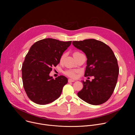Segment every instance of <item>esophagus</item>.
<instances>
[{"label":"esophagus","instance_id":"1","mask_svg":"<svg viewBox=\"0 0 135 135\" xmlns=\"http://www.w3.org/2000/svg\"><path fill=\"white\" fill-rule=\"evenodd\" d=\"M75 82V80H71V79H69L68 80V82L69 83H70V82Z\"/></svg>","mask_w":135,"mask_h":135}]
</instances>
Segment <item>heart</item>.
<instances>
[{"instance_id":"1","label":"heart","mask_w":135,"mask_h":135,"mask_svg":"<svg viewBox=\"0 0 135 135\" xmlns=\"http://www.w3.org/2000/svg\"><path fill=\"white\" fill-rule=\"evenodd\" d=\"M79 53V52H76L74 53ZM65 55V54H63L61 56V60H62L63 59ZM76 71H75V70H68V71L65 72V74L67 75V76L70 77V78H76Z\"/></svg>"}]
</instances>
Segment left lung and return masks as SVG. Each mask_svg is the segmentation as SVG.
I'll return each mask as SVG.
<instances>
[{
	"instance_id": "8db88e82",
	"label": "left lung",
	"mask_w": 135,
	"mask_h": 135,
	"mask_svg": "<svg viewBox=\"0 0 135 135\" xmlns=\"http://www.w3.org/2000/svg\"><path fill=\"white\" fill-rule=\"evenodd\" d=\"M87 57L85 76H93L92 81H82L83 88L78 97L88 104L99 105L110 97L116 86L119 69L117 57L104 43L94 39L73 41Z\"/></svg>"
}]
</instances>
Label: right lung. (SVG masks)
Wrapping results in <instances>:
<instances>
[{
  "mask_svg": "<svg viewBox=\"0 0 135 135\" xmlns=\"http://www.w3.org/2000/svg\"><path fill=\"white\" fill-rule=\"evenodd\" d=\"M71 43V41L45 38L30 47L22 65V78L28 97L35 103L48 104L60 96L67 78L61 75L53 79L49 74Z\"/></svg>",
  "mask_w": 135,
  "mask_h": 135,
  "instance_id": "1",
  "label": "right lung"
}]
</instances>
